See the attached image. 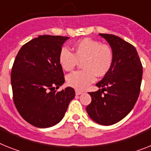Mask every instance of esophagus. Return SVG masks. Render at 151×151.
I'll list each match as a JSON object with an SVG mask.
<instances>
[{
	"label": "esophagus",
	"mask_w": 151,
	"mask_h": 151,
	"mask_svg": "<svg viewBox=\"0 0 151 151\" xmlns=\"http://www.w3.org/2000/svg\"><path fill=\"white\" fill-rule=\"evenodd\" d=\"M75 93H76V95H80V94H81V93H83V92H82V91H78V90H76Z\"/></svg>",
	"instance_id": "34e87169"
}]
</instances>
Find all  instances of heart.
<instances>
[{"instance_id":"heart-1","label":"heart","mask_w":151,"mask_h":151,"mask_svg":"<svg viewBox=\"0 0 151 151\" xmlns=\"http://www.w3.org/2000/svg\"><path fill=\"white\" fill-rule=\"evenodd\" d=\"M74 53L67 47H62L59 52L58 61L62 69L70 71L81 62L83 70L70 73L66 78L68 85L77 90L86 89L94 82L96 75L99 78L107 74L112 67L114 53L107 44L99 40L84 38L73 46Z\"/></svg>"}]
</instances>
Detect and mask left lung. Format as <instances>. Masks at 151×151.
Returning <instances> with one entry per match:
<instances>
[{"mask_svg":"<svg viewBox=\"0 0 151 151\" xmlns=\"http://www.w3.org/2000/svg\"><path fill=\"white\" fill-rule=\"evenodd\" d=\"M99 35L112 48L114 61L108 73L96 84L100 89L89 92L91 102L86 110L97 124L112 125L124 118L136 104L140 94L143 67L132 44L115 35Z\"/></svg>","mask_w":151,"mask_h":151,"instance_id":"obj_1","label":"left lung"}]
</instances>
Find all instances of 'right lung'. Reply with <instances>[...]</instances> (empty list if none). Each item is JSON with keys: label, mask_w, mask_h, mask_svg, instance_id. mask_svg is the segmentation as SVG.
<instances>
[{"label": "right lung", "mask_w": 151, "mask_h": 151, "mask_svg": "<svg viewBox=\"0 0 151 151\" xmlns=\"http://www.w3.org/2000/svg\"><path fill=\"white\" fill-rule=\"evenodd\" d=\"M68 38L40 35L24 44L14 62L11 75L14 103L23 118L37 127L58 124L75 97L70 87L57 91L64 82L58 55Z\"/></svg>", "instance_id": "obj_1"}]
</instances>
